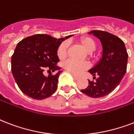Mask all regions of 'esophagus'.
Wrapping results in <instances>:
<instances>
[{
    "label": "esophagus",
    "mask_w": 134,
    "mask_h": 134,
    "mask_svg": "<svg viewBox=\"0 0 134 134\" xmlns=\"http://www.w3.org/2000/svg\"><path fill=\"white\" fill-rule=\"evenodd\" d=\"M73 77L74 78V79H75L76 80H78V79H79V76H76V75H74V74H73Z\"/></svg>",
    "instance_id": "34e87169"
}]
</instances>
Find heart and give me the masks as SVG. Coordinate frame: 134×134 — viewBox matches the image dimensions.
<instances>
[{
	"label": "heart",
	"mask_w": 134,
	"mask_h": 134,
	"mask_svg": "<svg viewBox=\"0 0 134 134\" xmlns=\"http://www.w3.org/2000/svg\"><path fill=\"white\" fill-rule=\"evenodd\" d=\"M80 44L85 48L87 52H93L97 47V43L90 37H83L80 39ZM69 44L67 42H64L58 48V56L60 59L65 58L67 55ZM63 67L66 70L74 74H80L89 67V64L86 62H79L72 59H69L63 63Z\"/></svg>",
	"instance_id": "obj_1"
}]
</instances>
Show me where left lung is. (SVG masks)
<instances>
[{
	"label": "left lung",
	"instance_id": "8db88e82",
	"mask_svg": "<svg viewBox=\"0 0 134 134\" xmlns=\"http://www.w3.org/2000/svg\"><path fill=\"white\" fill-rule=\"evenodd\" d=\"M88 33L101 41L103 51L99 63L89 70L95 81L89 80L88 87L81 91L90 97H102L113 91L124 77L128 53L125 43L118 37L102 30H92Z\"/></svg>",
	"mask_w": 134,
	"mask_h": 134
}]
</instances>
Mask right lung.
Instances as JSON below:
<instances>
[{
	"mask_svg": "<svg viewBox=\"0 0 134 134\" xmlns=\"http://www.w3.org/2000/svg\"><path fill=\"white\" fill-rule=\"evenodd\" d=\"M65 38L56 39L51 35L37 34L20 41L11 60V68L16 83L24 94L34 99H44L54 93L58 88L62 71L56 64L60 60L58 48ZM45 70L58 73L48 77Z\"/></svg>",
	"mask_w": 134,
	"mask_h": 134,
	"instance_id": "1",
	"label": "right lung"
}]
</instances>
